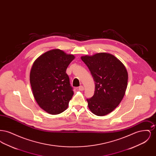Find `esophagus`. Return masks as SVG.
Masks as SVG:
<instances>
[{
	"label": "esophagus",
	"mask_w": 156,
	"mask_h": 156,
	"mask_svg": "<svg viewBox=\"0 0 156 156\" xmlns=\"http://www.w3.org/2000/svg\"><path fill=\"white\" fill-rule=\"evenodd\" d=\"M79 90H84V87H83V86H80V87H79Z\"/></svg>",
	"instance_id": "obj_1"
}]
</instances>
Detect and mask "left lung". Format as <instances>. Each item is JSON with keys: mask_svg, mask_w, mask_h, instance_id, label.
Returning a JSON list of instances; mask_svg holds the SVG:
<instances>
[{"mask_svg": "<svg viewBox=\"0 0 156 156\" xmlns=\"http://www.w3.org/2000/svg\"><path fill=\"white\" fill-rule=\"evenodd\" d=\"M88 67L95 83L93 97L87 99L90 111L97 116L113 111L125 94L128 74L122 62L109 53H97L81 57Z\"/></svg>", "mask_w": 156, "mask_h": 156, "instance_id": "left-lung-1", "label": "left lung"}]
</instances>
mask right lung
Masks as SVG:
<instances>
[{"label":"right lung","mask_w":156,"mask_h":156,"mask_svg":"<svg viewBox=\"0 0 156 156\" xmlns=\"http://www.w3.org/2000/svg\"><path fill=\"white\" fill-rule=\"evenodd\" d=\"M74 55L54 49L40 55L33 63L30 81L33 96L39 106L51 115L66 110L74 95L67 67Z\"/></svg>","instance_id":"1"}]
</instances>
